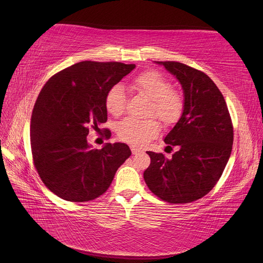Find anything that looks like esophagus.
I'll return each instance as SVG.
<instances>
[{
  "label": "esophagus",
  "instance_id": "esophagus-1",
  "mask_svg": "<svg viewBox=\"0 0 263 263\" xmlns=\"http://www.w3.org/2000/svg\"><path fill=\"white\" fill-rule=\"evenodd\" d=\"M130 149H132V154H133V155H137V154H140V153H141L140 149H137V148H135V147H132Z\"/></svg>",
  "mask_w": 263,
  "mask_h": 263
}]
</instances>
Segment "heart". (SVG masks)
<instances>
[{
	"mask_svg": "<svg viewBox=\"0 0 263 263\" xmlns=\"http://www.w3.org/2000/svg\"><path fill=\"white\" fill-rule=\"evenodd\" d=\"M133 89L151 101L149 115H155L165 125L176 123L183 110L182 95L171 90L172 85L168 79L156 71L137 76L133 80ZM105 107L109 114L119 116L125 108L126 94L123 85L114 84L105 94ZM160 132V126L155 119L128 118L118 125L117 134L123 141L132 146H142L155 138Z\"/></svg>",
	"mask_w": 263,
	"mask_h": 263,
	"instance_id": "b5f03b06",
	"label": "heart"
}]
</instances>
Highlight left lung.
Here are the masks:
<instances>
[{
	"label": "left lung",
	"mask_w": 263,
	"mask_h": 263,
	"mask_svg": "<svg viewBox=\"0 0 263 263\" xmlns=\"http://www.w3.org/2000/svg\"><path fill=\"white\" fill-rule=\"evenodd\" d=\"M177 78L183 90L181 117L164 137L177 146L171 159L147 151L144 172L149 190L161 200L183 204L208 194L219 180L232 154L234 129L222 94L202 71L176 61H155Z\"/></svg>",
	"instance_id": "left-lung-1"
}]
</instances>
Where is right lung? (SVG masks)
Here are the masks:
<instances>
[{
	"mask_svg": "<svg viewBox=\"0 0 263 263\" xmlns=\"http://www.w3.org/2000/svg\"><path fill=\"white\" fill-rule=\"evenodd\" d=\"M122 62L81 61L51 77L39 93L30 121L35 168L52 193L70 202L92 201L106 192L132 155L123 142L94 149L89 128L107 121L105 94L135 69ZM108 138L110 132L105 130Z\"/></svg>",
	"mask_w": 263,
	"mask_h": 263,
	"instance_id": "add662e5",
	"label": "right lung"
}]
</instances>
